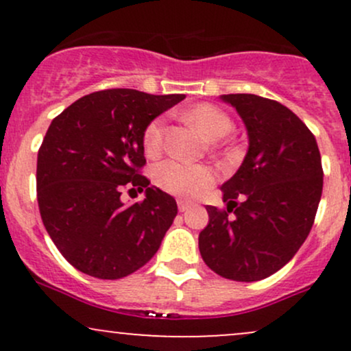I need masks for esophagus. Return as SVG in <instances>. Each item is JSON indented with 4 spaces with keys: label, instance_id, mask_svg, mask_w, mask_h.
Listing matches in <instances>:
<instances>
[{
    "label": "esophagus",
    "instance_id": "1",
    "mask_svg": "<svg viewBox=\"0 0 351 351\" xmlns=\"http://www.w3.org/2000/svg\"><path fill=\"white\" fill-rule=\"evenodd\" d=\"M191 206V203H189V201H186V199H178V209L181 213L183 211H186V209Z\"/></svg>",
    "mask_w": 351,
    "mask_h": 351
}]
</instances>
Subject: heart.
<instances>
[{
    "mask_svg": "<svg viewBox=\"0 0 351 351\" xmlns=\"http://www.w3.org/2000/svg\"><path fill=\"white\" fill-rule=\"evenodd\" d=\"M184 120L195 125L196 128L206 136L208 140H217L226 136L232 130V120L226 112L211 104H198L183 112ZM165 123L163 117H156L143 130V148L148 156H155L162 152L165 138ZM156 184L171 195L193 198L215 183V173L211 168L203 165H184L175 160L165 162L155 168Z\"/></svg>",
    "mask_w": 351,
    "mask_h": 351,
    "instance_id": "1",
    "label": "heart"
}]
</instances>
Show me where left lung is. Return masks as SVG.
<instances>
[{"instance_id": "8db88e82", "label": "left lung", "mask_w": 351, "mask_h": 351, "mask_svg": "<svg viewBox=\"0 0 351 351\" xmlns=\"http://www.w3.org/2000/svg\"><path fill=\"white\" fill-rule=\"evenodd\" d=\"M221 100L243 119L249 147L221 186L228 211L206 206L199 252L221 277L263 280L295 256L312 229L324 188L320 152L307 125L276 100L254 94Z\"/></svg>"}]
</instances>
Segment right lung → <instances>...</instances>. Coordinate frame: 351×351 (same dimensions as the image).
<instances>
[{
	"label": "right lung",
	"instance_id": "obj_1",
	"mask_svg": "<svg viewBox=\"0 0 351 351\" xmlns=\"http://www.w3.org/2000/svg\"><path fill=\"white\" fill-rule=\"evenodd\" d=\"M183 94L108 88L75 100L52 120L38 153V203L67 263L97 279H122L160 249L178 206L140 175L143 130ZM123 187L145 191L125 205Z\"/></svg>",
	"mask_w": 351,
	"mask_h": 351
}]
</instances>
